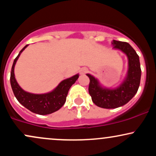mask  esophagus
Here are the masks:
<instances>
[{"label": "esophagus", "mask_w": 156, "mask_h": 156, "mask_svg": "<svg viewBox=\"0 0 156 156\" xmlns=\"http://www.w3.org/2000/svg\"><path fill=\"white\" fill-rule=\"evenodd\" d=\"M80 74H86L87 72H88V69L87 67H83L80 69Z\"/></svg>", "instance_id": "1"}]
</instances>
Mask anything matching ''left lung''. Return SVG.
<instances>
[{
    "instance_id": "obj_1",
    "label": "left lung",
    "mask_w": 156,
    "mask_h": 156,
    "mask_svg": "<svg viewBox=\"0 0 156 156\" xmlns=\"http://www.w3.org/2000/svg\"><path fill=\"white\" fill-rule=\"evenodd\" d=\"M114 48L121 50L128 58V71L126 78L115 89L102 88L98 80L92 76L89 78V93L93 103L103 108H116L126 104L136 94L140 84L141 70L139 57L128 42L113 40Z\"/></svg>"
}]
</instances>
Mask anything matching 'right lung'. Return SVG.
<instances>
[{
    "label": "right lung",
    "mask_w": 156,
    "mask_h": 156,
    "mask_svg": "<svg viewBox=\"0 0 156 156\" xmlns=\"http://www.w3.org/2000/svg\"><path fill=\"white\" fill-rule=\"evenodd\" d=\"M27 46L28 44L21 50L12 64L10 76V83L12 91L19 103L31 112L40 115L52 114L63 106L69 88L73 83H75L79 76L78 74H77L71 78L62 80L53 92L47 94H35L25 92L16 81L14 68L20 55Z\"/></svg>",
    "instance_id": "right-lung-1"
}]
</instances>
